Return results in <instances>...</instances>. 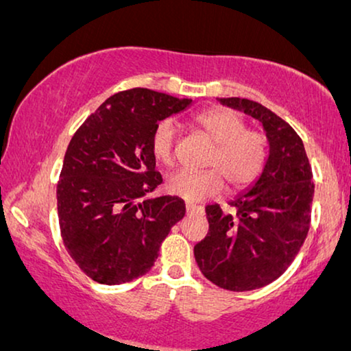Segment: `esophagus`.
<instances>
[{
    "label": "esophagus",
    "instance_id": "esophagus-1",
    "mask_svg": "<svg viewBox=\"0 0 351 351\" xmlns=\"http://www.w3.org/2000/svg\"><path fill=\"white\" fill-rule=\"evenodd\" d=\"M186 211H187V214H202L203 213V208L202 206H197V205H192V203H187Z\"/></svg>",
    "mask_w": 351,
    "mask_h": 351
}]
</instances>
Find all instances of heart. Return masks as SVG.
I'll return each mask as SVG.
<instances>
[{"mask_svg":"<svg viewBox=\"0 0 351 351\" xmlns=\"http://www.w3.org/2000/svg\"><path fill=\"white\" fill-rule=\"evenodd\" d=\"M193 124L214 143L205 165L213 169L192 171L180 170L167 180V189L182 200L197 203L217 197L226 178L230 189L249 187L263 173L269 156L265 134L247 129L243 114L228 108H209L193 118ZM178 138L176 124L164 119L151 135V153L158 162L170 165L175 158Z\"/></svg>","mask_w":351,"mask_h":351,"instance_id":"obj_1","label":"heart"}]
</instances>
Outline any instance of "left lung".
Masks as SVG:
<instances>
[{
  "instance_id": "obj_1",
  "label": "left lung",
  "mask_w": 351,
  "mask_h": 351,
  "mask_svg": "<svg viewBox=\"0 0 351 351\" xmlns=\"http://www.w3.org/2000/svg\"><path fill=\"white\" fill-rule=\"evenodd\" d=\"M263 124L269 156L263 173L228 205L234 213L208 205L209 232L193 247L197 265L213 284L249 291L285 273L304 244L313 200L312 169L300 135L258 102L219 99Z\"/></svg>"
}]
</instances>
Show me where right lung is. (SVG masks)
I'll list each match as a JSON object with an SVG mask.
<instances>
[{
	"label": "right lung",
	"instance_id": "add662e5",
	"mask_svg": "<svg viewBox=\"0 0 351 351\" xmlns=\"http://www.w3.org/2000/svg\"><path fill=\"white\" fill-rule=\"evenodd\" d=\"M146 88L113 94L78 128L56 187L61 237L83 273L104 285L143 276L186 214L180 197L148 198L162 182L151 135L162 119L191 107Z\"/></svg>",
	"mask_w": 351,
	"mask_h": 351
}]
</instances>
